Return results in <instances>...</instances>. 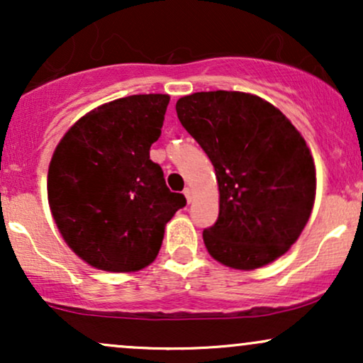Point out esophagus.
Returning a JSON list of instances; mask_svg holds the SVG:
<instances>
[{
	"mask_svg": "<svg viewBox=\"0 0 363 363\" xmlns=\"http://www.w3.org/2000/svg\"><path fill=\"white\" fill-rule=\"evenodd\" d=\"M184 196H186L187 203H191V201H193V191H191L189 187H186V189H184Z\"/></svg>",
	"mask_w": 363,
	"mask_h": 363,
	"instance_id": "1",
	"label": "esophagus"
}]
</instances>
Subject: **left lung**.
I'll return each mask as SVG.
<instances>
[{
    "label": "left lung",
    "instance_id": "8db88e82",
    "mask_svg": "<svg viewBox=\"0 0 363 363\" xmlns=\"http://www.w3.org/2000/svg\"><path fill=\"white\" fill-rule=\"evenodd\" d=\"M182 126L215 167L220 213L203 230L225 266L256 269L298 239L315 198L306 140L269 102L242 91H198L176 104Z\"/></svg>",
    "mask_w": 363,
    "mask_h": 363
}]
</instances>
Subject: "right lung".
I'll list each match as a JSON object with an SVG mask.
<instances>
[{
    "label": "right lung",
    "instance_id": "1",
    "mask_svg": "<svg viewBox=\"0 0 363 363\" xmlns=\"http://www.w3.org/2000/svg\"><path fill=\"white\" fill-rule=\"evenodd\" d=\"M170 97L131 95L74 123L54 152L48 198L66 244L94 268L128 273L160 251L165 223L186 206L150 160Z\"/></svg>",
    "mask_w": 363,
    "mask_h": 363
}]
</instances>
